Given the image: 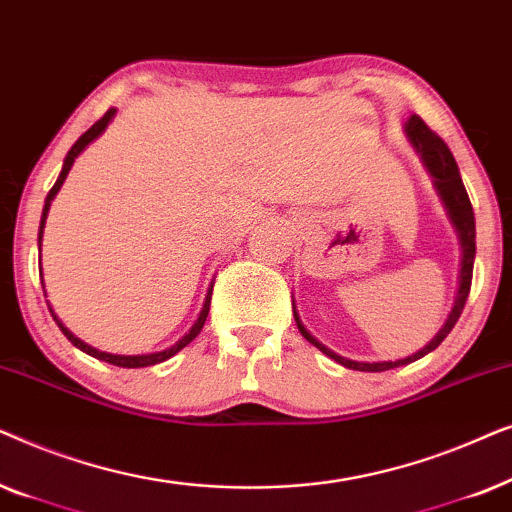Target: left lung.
Wrapping results in <instances>:
<instances>
[{
	"label": "left lung",
	"instance_id": "obj_1",
	"mask_svg": "<svg viewBox=\"0 0 512 512\" xmlns=\"http://www.w3.org/2000/svg\"><path fill=\"white\" fill-rule=\"evenodd\" d=\"M403 130H405V137H408L410 146L417 151L419 160H422L424 170L431 174L433 188H436L438 198L443 200L445 212H447V216H450V223L454 226V230H457V237L461 244L459 291H457V298H454L452 312L447 314L443 328H440V331L433 335V338L426 342L419 352L405 356V359H398V361H352V359H345V356L335 354L333 349L321 345V342L303 326V321H300L298 312H296V300H293V317H296L300 335H303L307 342H312L319 352H324L328 359L338 361L340 366H345V368L361 370V373H382V370L408 366V363L422 359V356L433 352V349H436L440 342L447 338V333L452 331L454 324H457V319L461 317V310H464V305H466L468 291H471L473 261H475V216H473L471 200H468V193L464 188V181H461L457 160H454L452 151L447 149V144L443 142V139H440L433 130H429V125H426L419 116H410L408 121H405Z\"/></svg>",
	"mask_w": 512,
	"mask_h": 512
}]
</instances>
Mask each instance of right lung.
I'll list each match as a JSON object with an SVG mask.
<instances>
[{"mask_svg": "<svg viewBox=\"0 0 512 512\" xmlns=\"http://www.w3.org/2000/svg\"><path fill=\"white\" fill-rule=\"evenodd\" d=\"M114 116H116V109L111 107V109L107 111V114H104V116L100 118V121H97V123L93 125V128L83 132V135H81L79 139H76V144L72 146V149H69L65 163H62L60 177H58V181H55L53 188H51V191H48V195H46L44 212H41V223H39V251H41V237H44V226H46V219H48V209H51V202H53L55 195H58L62 184H65V179H67L69 170H72L76 156H79V153H81L83 149H86V146H88L90 142H95V139L100 137L104 130H107V125L111 123V118H114ZM212 286H214V282L209 284V291H207V296H205V303H202V310H200V314H198V319H195V324L191 326V331H188V333L184 335V338H179L177 342H174L172 347L160 349V352H151V354H132V356H130V354H109V352H100V349L90 347V345H86V342H83L81 338H76V335H74L72 331H69V328L58 319V314L53 312L51 305H48V310H51L53 321L60 326V331L65 333V338H67L69 342H72L74 347H79L81 352L95 356V359H100V361H107V363H111V366H118V368H146V366H156V363H163V361H167V359H172V356L177 354V352H181V349H184V347L188 345V342L198 338V333L202 331V326H205L207 314H209V300H212ZM44 296H46V291H44Z\"/></svg>", "mask_w": 512, "mask_h": 512, "instance_id": "right-lung-1", "label": "right lung"}]
</instances>
